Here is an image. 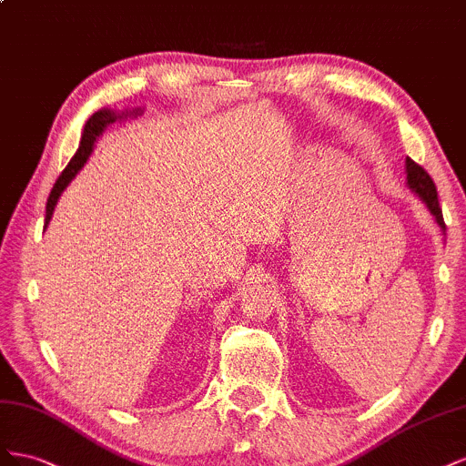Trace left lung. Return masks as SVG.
Wrapping results in <instances>:
<instances>
[{"label":"left lung","instance_id":"1","mask_svg":"<svg viewBox=\"0 0 466 466\" xmlns=\"http://www.w3.org/2000/svg\"><path fill=\"white\" fill-rule=\"evenodd\" d=\"M406 179H408V187L411 189V193H416L420 197V201L428 207L435 222L440 224L441 232L445 234V220H443V212L440 207V198H437L435 183L428 176V171H425L421 166H418L414 159L406 157Z\"/></svg>","mask_w":466,"mask_h":466}]
</instances>
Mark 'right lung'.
<instances>
[{
    "label": "right lung",
    "instance_id": "1",
    "mask_svg": "<svg viewBox=\"0 0 466 466\" xmlns=\"http://www.w3.org/2000/svg\"><path fill=\"white\" fill-rule=\"evenodd\" d=\"M142 113H144L142 109H132V111H123V113H116L113 109H99L97 113H93L89 116V121L84 127V135H82V140H79L77 152L70 159V164L66 166V169L62 171L60 177L55 183V187H52V191L48 195L46 217H45V230H46V226H48L52 215H55V207L58 203L60 195L72 183V179L77 176V171L86 166V162H87L91 152H93V146H96V140L101 137V132L107 128L109 125H113L115 121H121V118H127V116H137V115H142Z\"/></svg>",
    "mask_w": 466,
    "mask_h": 466
}]
</instances>
